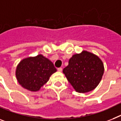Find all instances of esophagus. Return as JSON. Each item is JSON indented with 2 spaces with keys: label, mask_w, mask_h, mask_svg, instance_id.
<instances>
[{
  "label": "esophagus",
  "mask_w": 121,
  "mask_h": 121,
  "mask_svg": "<svg viewBox=\"0 0 121 121\" xmlns=\"http://www.w3.org/2000/svg\"><path fill=\"white\" fill-rule=\"evenodd\" d=\"M62 68H58V71L59 72H61L62 71Z\"/></svg>",
  "instance_id": "34e87169"
}]
</instances>
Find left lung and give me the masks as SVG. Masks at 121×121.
Masks as SVG:
<instances>
[{
	"label": "left lung",
	"instance_id": "1",
	"mask_svg": "<svg viewBox=\"0 0 121 121\" xmlns=\"http://www.w3.org/2000/svg\"><path fill=\"white\" fill-rule=\"evenodd\" d=\"M63 72L76 92L86 93L93 90L100 83L104 67L97 56L84 51L74 55Z\"/></svg>",
	"mask_w": 121,
	"mask_h": 121
}]
</instances>
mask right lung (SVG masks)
Wrapping results in <instances>:
<instances>
[{
    "label": "right lung",
    "instance_id": "right-lung-1",
    "mask_svg": "<svg viewBox=\"0 0 121 121\" xmlns=\"http://www.w3.org/2000/svg\"><path fill=\"white\" fill-rule=\"evenodd\" d=\"M56 71L53 63L39 55L21 61L17 68L16 76L22 87L31 91H37Z\"/></svg>",
    "mask_w": 121,
    "mask_h": 121
}]
</instances>
